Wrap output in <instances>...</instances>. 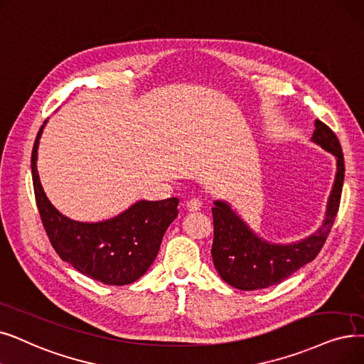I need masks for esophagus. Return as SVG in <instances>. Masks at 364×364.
<instances>
[{"label": "esophagus", "instance_id": "esophagus-1", "mask_svg": "<svg viewBox=\"0 0 364 364\" xmlns=\"http://www.w3.org/2000/svg\"><path fill=\"white\" fill-rule=\"evenodd\" d=\"M186 207L188 211H198L202 207V202L199 198H192L186 202Z\"/></svg>", "mask_w": 364, "mask_h": 364}]
</instances>
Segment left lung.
I'll use <instances>...</instances> for the list:
<instances>
[{"label": "left lung", "mask_w": 364, "mask_h": 364, "mask_svg": "<svg viewBox=\"0 0 364 364\" xmlns=\"http://www.w3.org/2000/svg\"><path fill=\"white\" fill-rule=\"evenodd\" d=\"M312 141L336 156L338 171L333 191L328 198L324 223L309 238L290 245L269 244L257 238L226 202H214L211 255L217 272L229 286L240 290L271 287L318 256L338 215L345 164L336 134L321 120H315Z\"/></svg>", "instance_id": "1"}]
</instances>
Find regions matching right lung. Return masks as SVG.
<instances>
[{
	"mask_svg": "<svg viewBox=\"0 0 364 364\" xmlns=\"http://www.w3.org/2000/svg\"><path fill=\"white\" fill-rule=\"evenodd\" d=\"M41 126L31 156L33 184L44 230L58 256L83 275L108 286H124L143 277L154 262L164 233L178 214V198L139 200L120 215L80 223L62 215L46 198L37 172Z\"/></svg>",
	"mask_w": 364,
	"mask_h": 364,
	"instance_id": "obj_1",
	"label": "right lung"
}]
</instances>
